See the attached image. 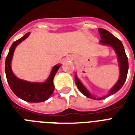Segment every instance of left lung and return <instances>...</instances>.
Returning a JSON list of instances; mask_svg holds the SVG:
<instances>
[{
    "instance_id": "obj_1",
    "label": "left lung",
    "mask_w": 135,
    "mask_h": 135,
    "mask_svg": "<svg viewBox=\"0 0 135 135\" xmlns=\"http://www.w3.org/2000/svg\"><path fill=\"white\" fill-rule=\"evenodd\" d=\"M98 31L101 38L99 43H101L102 45H109V46L113 47L117 55L118 61L119 62L120 76L117 83L113 85V87L111 90H109V94L106 96L96 97L89 92L88 89L81 83V81L78 79L76 74L75 75V81H76V85L78 87V90H80L81 93L84 94L85 96H86L88 98L92 99H95V100H101V99L106 98L107 97L111 96L112 94H115V92H117L123 87L126 82L128 71V59L121 41L118 38H117L116 37L114 36L109 31L105 30L104 28H99Z\"/></svg>"
}]
</instances>
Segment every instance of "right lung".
<instances>
[{
    "mask_svg": "<svg viewBox=\"0 0 135 135\" xmlns=\"http://www.w3.org/2000/svg\"><path fill=\"white\" fill-rule=\"evenodd\" d=\"M29 35L30 32L27 33L21 38L14 42L11 45L5 59V74L10 88L19 98L28 102H42L46 101L54 92L55 85L53 83V79L57 71L61 66V64L55 65L52 68L48 78L43 83L28 82L16 77L11 68V61L14 51L17 45L24 41Z\"/></svg>",
    "mask_w": 135,
    "mask_h": 135,
    "instance_id": "1",
    "label": "right lung"
}]
</instances>
